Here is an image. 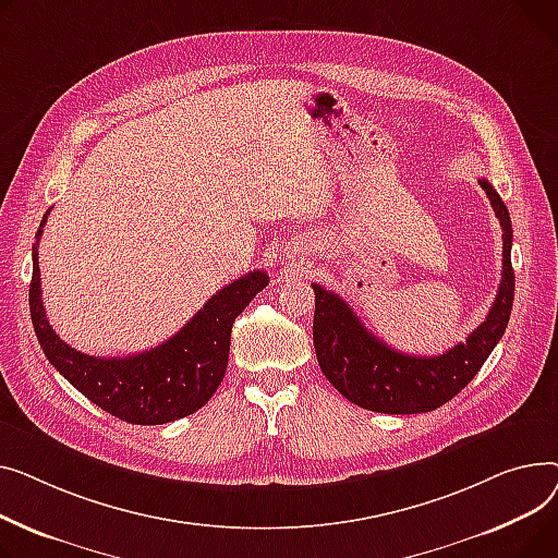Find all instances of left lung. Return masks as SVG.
Here are the masks:
<instances>
[{
    "label": "left lung",
    "instance_id": "8db88e82",
    "mask_svg": "<svg viewBox=\"0 0 558 558\" xmlns=\"http://www.w3.org/2000/svg\"><path fill=\"white\" fill-rule=\"evenodd\" d=\"M502 225V281L486 319L441 355H410L387 347L349 308L340 294L315 290L313 342L322 374L351 403L383 414H418L448 403L475 378L484 360L505 336L513 306L515 277L511 268V220L488 180H480Z\"/></svg>",
    "mask_w": 558,
    "mask_h": 558
}]
</instances>
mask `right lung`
<instances>
[{
    "mask_svg": "<svg viewBox=\"0 0 558 558\" xmlns=\"http://www.w3.org/2000/svg\"><path fill=\"white\" fill-rule=\"evenodd\" d=\"M45 222L47 214L38 239ZM266 286L264 270L247 272L211 294V300L159 347L125 357H98L72 349L51 329L43 304L36 241L28 308L47 360L83 397L121 421L161 425L193 414L214 397L227 369L234 319Z\"/></svg>",
    "mask_w": 558,
    "mask_h": 558,
    "instance_id": "add662e5",
    "label": "right lung"
}]
</instances>
